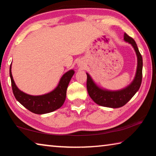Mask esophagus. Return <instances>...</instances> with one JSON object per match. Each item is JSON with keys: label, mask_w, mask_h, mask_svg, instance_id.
Instances as JSON below:
<instances>
[{"label": "esophagus", "mask_w": 156, "mask_h": 156, "mask_svg": "<svg viewBox=\"0 0 156 156\" xmlns=\"http://www.w3.org/2000/svg\"><path fill=\"white\" fill-rule=\"evenodd\" d=\"M78 67H80V68H83L85 65H84V63L82 61H79L78 62Z\"/></svg>", "instance_id": "1"}]
</instances>
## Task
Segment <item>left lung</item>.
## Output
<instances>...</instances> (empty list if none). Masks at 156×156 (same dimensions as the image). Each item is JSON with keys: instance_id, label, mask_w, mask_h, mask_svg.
Returning a JSON list of instances; mask_svg holds the SVG:
<instances>
[{"instance_id": "8db88e82", "label": "left lung", "mask_w": 156, "mask_h": 156, "mask_svg": "<svg viewBox=\"0 0 156 156\" xmlns=\"http://www.w3.org/2000/svg\"><path fill=\"white\" fill-rule=\"evenodd\" d=\"M123 39L126 42L131 44L135 51L137 58V70L135 78L130 85L119 90H108L101 88L96 85L90 74L87 73V89L90 96L96 104L103 107L117 108L122 107L131 99L136 92L139 90L142 79V57L137 48L134 39L124 33Z\"/></svg>"}]
</instances>
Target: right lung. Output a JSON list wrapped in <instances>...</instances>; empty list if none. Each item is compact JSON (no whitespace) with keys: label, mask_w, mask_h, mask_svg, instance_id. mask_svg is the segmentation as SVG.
<instances>
[{"label":"right lung","mask_w":156,"mask_h":156,"mask_svg":"<svg viewBox=\"0 0 156 156\" xmlns=\"http://www.w3.org/2000/svg\"><path fill=\"white\" fill-rule=\"evenodd\" d=\"M12 64L9 68L12 91L16 99L26 109L37 115L53 112L61 108L65 101L69 83L73 76V69L68 71L62 76L57 87L53 91L42 95L33 96L21 91L17 87L12 74Z\"/></svg>","instance_id":"right-lung-1"}]
</instances>
